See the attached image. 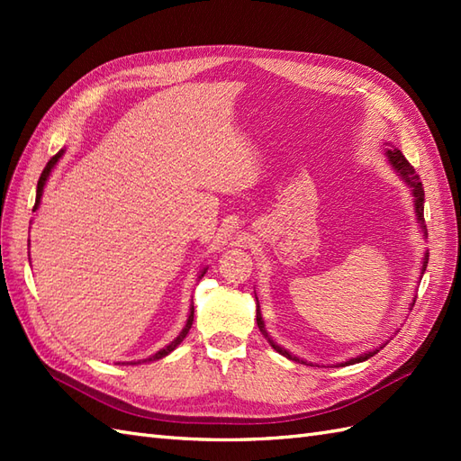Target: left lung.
<instances>
[{"mask_svg": "<svg viewBox=\"0 0 461 461\" xmlns=\"http://www.w3.org/2000/svg\"><path fill=\"white\" fill-rule=\"evenodd\" d=\"M386 156H388V162H390V166H393V168L398 172L400 178H402V180L408 184V188L412 190V195H414V208H416L418 221L422 223V221H424V188H422V182H420V176L416 174V170L412 168V166H410V162L404 158V154L400 152L398 149H394V146H390V149H386ZM422 228L426 230V225H422ZM426 266H428V253L424 256L422 273L426 271ZM414 303H416V301H414ZM258 327H259V330L263 332V335H266V339L271 342V347L279 352V355L287 357V358H291V360H299L297 357H293L289 350H285L283 347L276 345V342H273V340L269 339L267 330H266V322H263V319H261L259 303H258ZM380 348H382V347H380ZM376 352H378V350L365 352V355H360V357H357V358H350V360H347L345 365H355V362H362V360H366V358H370V357H375ZM301 362H303V360H301Z\"/></svg>", "mask_w": 461, "mask_h": 461, "instance_id": "8db88e82", "label": "left lung"}]
</instances>
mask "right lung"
<instances>
[{
	"label": "right lung",
	"mask_w": 461,
	"mask_h": 461,
	"mask_svg": "<svg viewBox=\"0 0 461 461\" xmlns=\"http://www.w3.org/2000/svg\"><path fill=\"white\" fill-rule=\"evenodd\" d=\"M63 152L65 150H59L51 160L47 162V166L43 168V172H41V176H39V182H37V195H35V205H33V212L39 208V202H41V195H43V188H45V184H47V180H49V174H51V170L55 168V164L59 162V158H61L63 156ZM203 273H205V269L200 273V277H203ZM192 321H194V305L190 307V315H188V321H185V325H184V329L180 330V335L176 337L168 347H164V348H160L158 352H156V355H152L150 358H144L142 362H149V360H158V358H164L166 355H170V352L180 345V342L185 339V335H188V330L192 329ZM132 365H136V362H132Z\"/></svg>",
	"instance_id": "obj_1"
}]
</instances>
